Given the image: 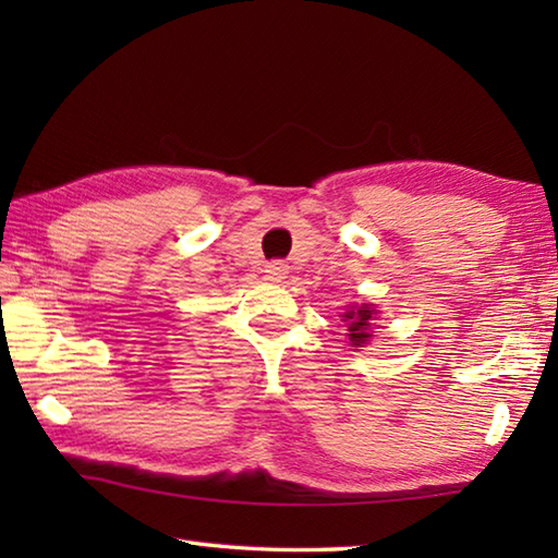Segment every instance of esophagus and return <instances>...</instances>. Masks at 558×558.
Instances as JSON below:
<instances>
[{"instance_id":"1","label":"esophagus","mask_w":558,"mask_h":558,"mask_svg":"<svg viewBox=\"0 0 558 558\" xmlns=\"http://www.w3.org/2000/svg\"><path fill=\"white\" fill-rule=\"evenodd\" d=\"M266 278L272 282H282L288 278V266L282 260H272V264L266 266Z\"/></svg>"}]
</instances>
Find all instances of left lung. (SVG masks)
I'll return each mask as SVG.
<instances>
[{
    "mask_svg": "<svg viewBox=\"0 0 558 558\" xmlns=\"http://www.w3.org/2000/svg\"><path fill=\"white\" fill-rule=\"evenodd\" d=\"M374 304H354L342 314V322L348 326V338L352 348H364L372 340V326L376 322Z\"/></svg>",
    "mask_w": 558,
    "mask_h": 558,
    "instance_id": "1",
    "label": "left lung"
}]
</instances>
